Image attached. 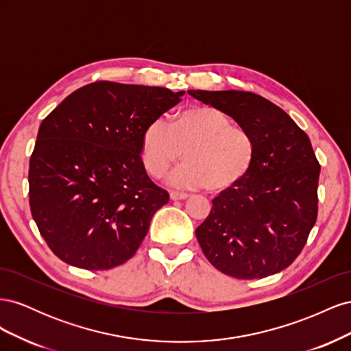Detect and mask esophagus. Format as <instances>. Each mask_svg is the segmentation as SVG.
Listing matches in <instances>:
<instances>
[{
	"label": "esophagus",
	"instance_id": "1",
	"mask_svg": "<svg viewBox=\"0 0 351 351\" xmlns=\"http://www.w3.org/2000/svg\"><path fill=\"white\" fill-rule=\"evenodd\" d=\"M169 197H171V200H186L189 197V195L180 193V192H171L169 193Z\"/></svg>",
	"mask_w": 351,
	"mask_h": 351
}]
</instances>
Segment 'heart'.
Segmentation results:
<instances>
[{
    "label": "heart",
    "mask_w": 351,
    "mask_h": 351,
    "mask_svg": "<svg viewBox=\"0 0 351 351\" xmlns=\"http://www.w3.org/2000/svg\"><path fill=\"white\" fill-rule=\"evenodd\" d=\"M142 164L146 173L159 178L183 156L186 164L169 176L168 182L182 189L208 187L224 193L239 186L252 171L256 143L243 127L232 125L228 117L206 105L178 111L173 121L152 120L141 139Z\"/></svg>",
    "instance_id": "obj_1"
}]
</instances>
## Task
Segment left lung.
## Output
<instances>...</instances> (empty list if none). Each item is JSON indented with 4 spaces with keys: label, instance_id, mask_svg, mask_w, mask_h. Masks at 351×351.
<instances>
[{
    "label": "left lung",
    "instance_id": "obj_1",
    "mask_svg": "<svg viewBox=\"0 0 351 351\" xmlns=\"http://www.w3.org/2000/svg\"><path fill=\"white\" fill-rule=\"evenodd\" d=\"M246 129L256 143L249 176L212 200L196 228L206 259L240 280L265 278L299 256L317 217L321 167L307 134L271 101L243 90H189Z\"/></svg>",
    "mask_w": 351,
    "mask_h": 351
}]
</instances>
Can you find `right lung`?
<instances>
[{
    "mask_svg": "<svg viewBox=\"0 0 351 351\" xmlns=\"http://www.w3.org/2000/svg\"><path fill=\"white\" fill-rule=\"evenodd\" d=\"M184 90L95 82L40 123L29 162L32 217L71 267L110 269L129 261L168 193L142 164L145 127Z\"/></svg>",
    "mask_w": 351,
    "mask_h": 351,
    "instance_id": "obj_1",
    "label": "right lung"
}]
</instances>
